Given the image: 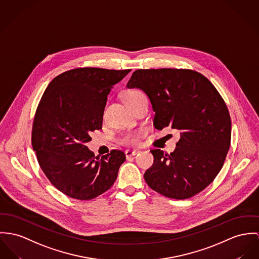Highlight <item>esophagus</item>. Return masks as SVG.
<instances>
[{
  "label": "esophagus",
  "mask_w": 259,
  "mask_h": 259,
  "mask_svg": "<svg viewBox=\"0 0 259 259\" xmlns=\"http://www.w3.org/2000/svg\"><path fill=\"white\" fill-rule=\"evenodd\" d=\"M138 153H139V152L136 151V150H126V151H125V156H126L127 158H129V157H132V156L137 155Z\"/></svg>",
  "instance_id": "obj_1"
}]
</instances>
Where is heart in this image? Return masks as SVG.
Listing matches in <instances>:
<instances>
[{
    "label": "heart",
    "instance_id": "heart-1",
    "mask_svg": "<svg viewBox=\"0 0 259 259\" xmlns=\"http://www.w3.org/2000/svg\"><path fill=\"white\" fill-rule=\"evenodd\" d=\"M143 96L145 95L139 90H130L124 95V100L128 105H130L135 100H138ZM141 136H142V132H128L120 138L119 142L121 144H124L127 146H134L139 143Z\"/></svg>",
    "mask_w": 259,
    "mask_h": 259
}]
</instances>
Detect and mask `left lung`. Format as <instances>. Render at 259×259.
Segmentation results:
<instances>
[{
  "mask_svg": "<svg viewBox=\"0 0 259 259\" xmlns=\"http://www.w3.org/2000/svg\"><path fill=\"white\" fill-rule=\"evenodd\" d=\"M127 87L147 94L156 129L170 127L180 133L172 153L151 150L154 163L144 175L147 184L172 199L198 194L217 177L231 146V117L219 92L189 69H139Z\"/></svg>",
  "mask_w": 259,
  "mask_h": 259,
  "instance_id": "obj_1",
  "label": "left lung"
}]
</instances>
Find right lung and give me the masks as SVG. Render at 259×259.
I'll return each instance as SVG.
<instances>
[{
	"label": "right lung",
	"mask_w": 259,
	"mask_h": 259,
	"mask_svg": "<svg viewBox=\"0 0 259 259\" xmlns=\"http://www.w3.org/2000/svg\"><path fill=\"white\" fill-rule=\"evenodd\" d=\"M127 70L76 68L55 77L35 111L31 143L40 167L65 195L91 200L107 191L117 179L125 154L111 150L96 157L85 143L100 130L111 89Z\"/></svg>",
	"instance_id": "obj_1"
}]
</instances>
